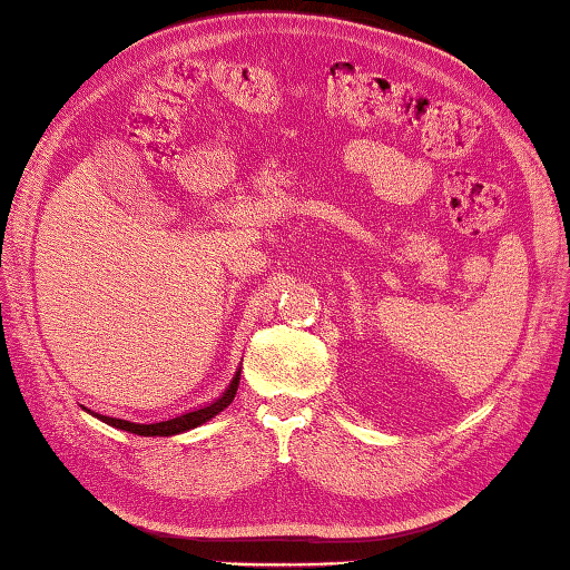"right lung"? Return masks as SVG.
Returning a JSON list of instances; mask_svg holds the SVG:
<instances>
[{"mask_svg":"<svg viewBox=\"0 0 570 570\" xmlns=\"http://www.w3.org/2000/svg\"><path fill=\"white\" fill-rule=\"evenodd\" d=\"M237 385H239V373H235L233 383L227 385V391L217 397V401L207 403L203 407H197V411H189L183 415H175V417H167V421H157V423H132V421H119V417H109V415H99V421H105L107 425L119 428V431H127V433H135V435H177V433H185V431H193V428L203 425L207 421H213L217 413H223L225 407L235 401V393H237Z\"/></svg>","mask_w":570,"mask_h":570,"instance_id":"add662e5","label":"right lung"}]
</instances>
